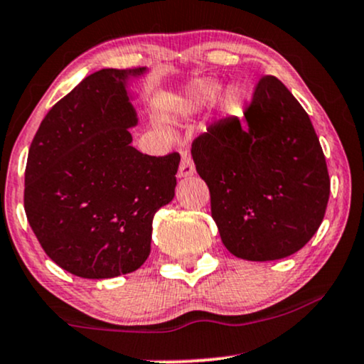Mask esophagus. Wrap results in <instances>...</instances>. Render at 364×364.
I'll use <instances>...</instances> for the list:
<instances>
[{
    "instance_id": "34e87169",
    "label": "esophagus",
    "mask_w": 364,
    "mask_h": 364,
    "mask_svg": "<svg viewBox=\"0 0 364 364\" xmlns=\"http://www.w3.org/2000/svg\"><path fill=\"white\" fill-rule=\"evenodd\" d=\"M196 172V166H194V161H192V158L187 155V153H183L182 155V161H181V166H178V178H183V177H191V175H194Z\"/></svg>"
}]
</instances>
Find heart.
<instances>
[{"label": "heart", "mask_w": 364, "mask_h": 364, "mask_svg": "<svg viewBox=\"0 0 364 364\" xmlns=\"http://www.w3.org/2000/svg\"><path fill=\"white\" fill-rule=\"evenodd\" d=\"M218 90H220V85L213 83V81H198L196 85H192L189 88V100L194 102V104H203V102L211 100L213 97L216 95ZM243 102V93L242 90H232L228 95L225 97V109L230 110V112H235L242 107Z\"/></svg>", "instance_id": "1"}]
</instances>
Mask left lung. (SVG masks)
<instances>
[{
    "label": "left lung",
    "instance_id": "8db88e82",
    "mask_svg": "<svg viewBox=\"0 0 364 364\" xmlns=\"http://www.w3.org/2000/svg\"><path fill=\"white\" fill-rule=\"evenodd\" d=\"M245 122L211 124L192 143V158L226 249L255 262L284 259L306 245L326 215V156L309 114L274 76L260 78Z\"/></svg>",
    "mask_w": 364,
    "mask_h": 364
}]
</instances>
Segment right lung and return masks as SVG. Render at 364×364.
I'll return each mask as SVG.
<instances>
[{"mask_svg": "<svg viewBox=\"0 0 364 364\" xmlns=\"http://www.w3.org/2000/svg\"><path fill=\"white\" fill-rule=\"evenodd\" d=\"M146 68H105L47 112L28 149L25 213L50 260L85 279L129 274L151 250L153 216L175 196L181 156L131 146L129 83Z\"/></svg>", "mask_w": 364, "mask_h": 364, "instance_id": "obj_1", "label": "right lung"}]
</instances>
